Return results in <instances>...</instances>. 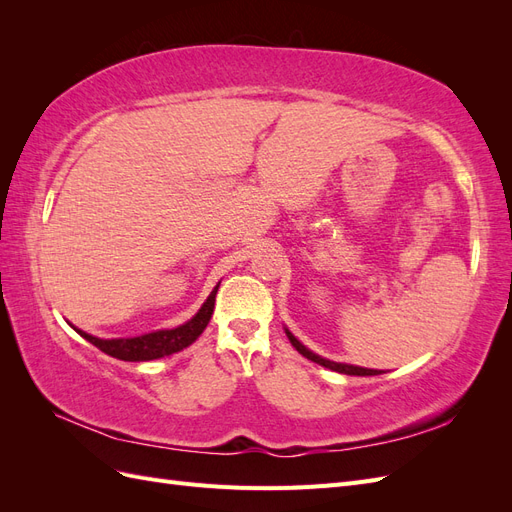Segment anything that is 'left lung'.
<instances>
[{"label": "left lung", "mask_w": 512, "mask_h": 512, "mask_svg": "<svg viewBox=\"0 0 512 512\" xmlns=\"http://www.w3.org/2000/svg\"><path fill=\"white\" fill-rule=\"evenodd\" d=\"M286 335H288V339H290V344L297 348L305 359H309V361H314V363H318V365H322V367H329V369H333V371H339V374H348V376H378L380 371L378 369H365V367H354V365H346V363H333V361H327V359H322V356H318V354H314L312 350H307L297 337H294L290 331H286Z\"/></svg>", "instance_id": "obj_1"}]
</instances>
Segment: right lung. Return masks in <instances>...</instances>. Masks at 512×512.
Returning <instances> with one entry per match:
<instances>
[{
  "mask_svg": "<svg viewBox=\"0 0 512 512\" xmlns=\"http://www.w3.org/2000/svg\"><path fill=\"white\" fill-rule=\"evenodd\" d=\"M218 288H220V284L211 290L203 307L198 309V314L177 329L156 331V333H147V335L130 337V339H100V337H94V335H89L79 329H76V333L85 337L89 344L100 348L104 354L115 356V359H119V361L160 359V356H168V354L188 348L192 342H196V337L205 331V327L211 320V314H213L215 294H218Z\"/></svg>",
  "mask_w": 512,
  "mask_h": 512,
  "instance_id": "add662e5",
  "label": "right lung"
}]
</instances>
